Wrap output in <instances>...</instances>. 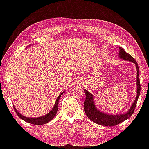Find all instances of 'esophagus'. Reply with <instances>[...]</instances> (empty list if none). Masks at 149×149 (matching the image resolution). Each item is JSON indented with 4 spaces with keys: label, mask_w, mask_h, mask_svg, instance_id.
Listing matches in <instances>:
<instances>
[{
    "label": "esophagus",
    "mask_w": 149,
    "mask_h": 149,
    "mask_svg": "<svg viewBox=\"0 0 149 149\" xmlns=\"http://www.w3.org/2000/svg\"><path fill=\"white\" fill-rule=\"evenodd\" d=\"M76 84H79V85H81L82 84V83H81V81H79V80H78V81H76Z\"/></svg>",
    "instance_id": "esophagus-1"
}]
</instances>
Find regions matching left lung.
<instances>
[{
	"label": "left lung",
	"instance_id": "obj_1",
	"mask_svg": "<svg viewBox=\"0 0 149 149\" xmlns=\"http://www.w3.org/2000/svg\"><path fill=\"white\" fill-rule=\"evenodd\" d=\"M119 48V56L120 58L125 60H128L130 62H132L136 65L137 69V96L136 100H134L132 105L130 107L129 110L124 114L119 115H109L106 113H104L98 110L94 104V97L87 89H84V91L85 93L86 99L84 103V110L88 118L92 120L94 123L97 124L105 125V126H114L118 125L120 123H123L124 120L129 119L135 110V107L136 106L138 98L140 96L141 93V84H140L139 79V68L137 61L135 60L134 58L130 55L126 53L123 48Z\"/></svg>",
	"mask_w": 149,
	"mask_h": 149
}]
</instances>
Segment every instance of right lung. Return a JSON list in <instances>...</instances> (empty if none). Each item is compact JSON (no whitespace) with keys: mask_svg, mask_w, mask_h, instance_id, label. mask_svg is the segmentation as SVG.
<instances>
[{"mask_svg":"<svg viewBox=\"0 0 149 149\" xmlns=\"http://www.w3.org/2000/svg\"><path fill=\"white\" fill-rule=\"evenodd\" d=\"M65 92V91L61 93L60 95L58 96V97H57L56 100L55 101V105H54L53 107L52 108V109L49 111V112H48L47 114L43 116H42V117H38V118H26V117H25L23 115H22L20 112L16 109V108L14 106H13V108H14V110L17 113V114L18 115V116H19L21 119L24 120L25 122H27V123H29L30 124H35V125H42V124H47L48 123V122L51 121L56 116L58 109V102H59V100H60L61 96L62 95L63 93H64Z\"/></svg>","mask_w":149,"mask_h":149,"instance_id":"1","label":"right lung"}]
</instances>
